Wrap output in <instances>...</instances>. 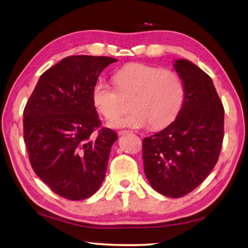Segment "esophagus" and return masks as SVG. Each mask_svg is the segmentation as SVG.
Instances as JSON below:
<instances>
[{
    "instance_id": "1",
    "label": "esophagus",
    "mask_w": 248,
    "mask_h": 248,
    "mask_svg": "<svg viewBox=\"0 0 248 248\" xmlns=\"http://www.w3.org/2000/svg\"><path fill=\"white\" fill-rule=\"evenodd\" d=\"M125 133H128V130H120V131H118L119 136H124Z\"/></svg>"
}]
</instances>
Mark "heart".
<instances>
[{"instance_id":"heart-1","label":"heart","mask_w":248,"mask_h":248,"mask_svg":"<svg viewBox=\"0 0 248 248\" xmlns=\"http://www.w3.org/2000/svg\"><path fill=\"white\" fill-rule=\"evenodd\" d=\"M117 90L105 79L96 82L92 92L93 103L106 118L118 114L121 96H131V112L109 121L112 128L141 129L150 124L153 129L170 124L180 110L184 86L177 74L158 66L130 63L114 75Z\"/></svg>"}]
</instances>
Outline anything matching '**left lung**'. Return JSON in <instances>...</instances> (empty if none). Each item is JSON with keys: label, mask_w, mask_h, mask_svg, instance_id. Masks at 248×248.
Instances as JSON below:
<instances>
[{"label": "left lung", "mask_w": 248, "mask_h": 248, "mask_svg": "<svg viewBox=\"0 0 248 248\" xmlns=\"http://www.w3.org/2000/svg\"><path fill=\"white\" fill-rule=\"evenodd\" d=\"M174 68L184 86L176 119L144 138V173L154 190L171 198L189 194L216 166L224 137V108L209 75L179 59Z\"/></svg>", "instance_id": "1"}]
</instances>
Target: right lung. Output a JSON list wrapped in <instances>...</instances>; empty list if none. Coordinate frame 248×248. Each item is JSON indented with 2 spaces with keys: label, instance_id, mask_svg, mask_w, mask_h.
I'll list each match as a JSON object with an SVG mask.
<instances>
[{
  "label": "right lung",
  "instance_id": "right-lung-1",
  "mask_svg": "<svg viewBox=\"0 0 248 248\" xmlns=\"http://www.w3.org/2000/svg\"><path fill=\"white\" fill-rule=\"evenodd\" d=\"M116 61L93 56L62 59L41 75L25 106L29 162L36 175L65 199L89 198L105 178L118 136L100 128L92 92L103 70Z\"/></svg>",
  "mask_w": 248,
  "mask_h": 248
}]
</instances>
